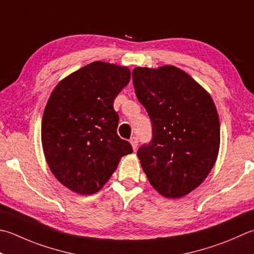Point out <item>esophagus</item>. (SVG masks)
I'll return each mask as SVG.
<instances>
[{
	"label": "esophagus",
	"instance_id": "esophagus-1",
	"mask_svg": "<svg viewBox=\"0 0 254 254\" xmlns=\"http://www.w3.org/2000/svg\"><path fill=\"white\" fill-rule=\"evenodd\" d=\"M130 143H131V145H132V147H133V150L135 151L136 147H137V143H138L137 137H136V136L131 137V138H130Z\"/></svg>",
	"mask_w": 254,
	"mask_h": 254
}]
</instances>
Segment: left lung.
<instances>
[{
    "instance_id": "obj_1",
    "label": "left lung",
    "mask_w": 254,
    "mask_h": 254,
    "mask_svg": "<svg viewBox=\"0 0 254 254\" xmlns=\"http://www.w3.org/2000/svg\"><path fill=\"white\" fill-rule=\"evenodd\" d=\"M132 77L153 127L151 143L137 151L143 171L160 195L186 196L206 180L219 153L215 103L190 74L171 64L136 67Z\"/></svg>"
}]
</instances>
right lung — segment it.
<instances>
[{"mask_svg": "<svg viewBox=\"0 0 254 254\" xmlns=\"http://www.w3.org/2000/svg\"><path fill=\"white\" fill-rule=\"evenodd\" d=\"M127 67L93 62L69 74L49 97L42 120V144L53 175L64 187L91 195L104 186L133 152L118 135L114 99L130 82Z\"/></svg>", "mask_w": 254, "mask_h": 254, "instance_id": "right-lung-1", "label": "right lung"}]
</instances>
